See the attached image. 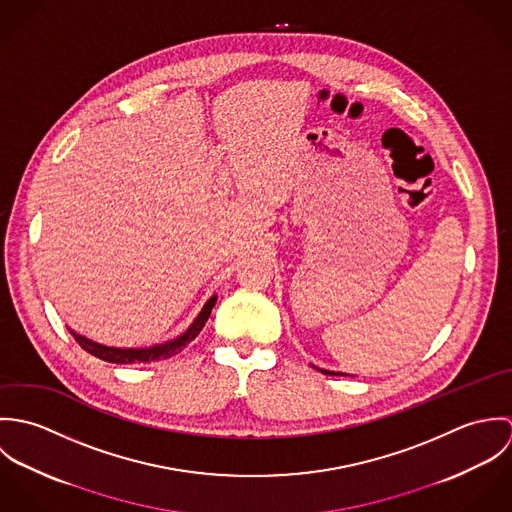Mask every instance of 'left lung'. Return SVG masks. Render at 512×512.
I'll use <instances>...</instances> for the list:
<instances>
[{
    "label": "left lung",
    "instance_id": "8db88e82",
    "mask_svg": "<svg viewBox=\"0 0 512 512\" xmlns=\"http://www.w3.org/2000/svg\"><path fill=\"white\" fill-rule=\"evenodd\" d=\"M321 372H323V374H331V376H333V374H343V372H331V370H323V368H321Z\"/></svg>",
    "mask_w": 512,
    "mask_h": 512
}]
</instances>
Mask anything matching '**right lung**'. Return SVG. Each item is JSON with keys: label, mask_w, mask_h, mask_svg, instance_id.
Wrapping results in <instances>:
<instances>
[{"label": "right lung", "mask_w": 512, "mask_h": 512, "mask_svg": "<svg viewBox=\"0 0 512 512\" xmlns=\"http://www.w3.org/2000/svg\"><path fill=\"white\" fill-rule=\"evenodd\" d=\"M217 303V295H213L205 307L201 309V313L197 315V319L191 323V327L179 335L177 339L173 341H167L163 345H153V347H147V349H116V347H106V345H100V343H94L78 333H74L71 329V335L74 337V341L90 355L106 361V363H116V365H132V363H151V361H159V359H169L173 355H177L185 345H189L199 333L201 329L205 327L213 307Z\"/></svg>", "instance_id": "right-lung-1"}]
</instances>
